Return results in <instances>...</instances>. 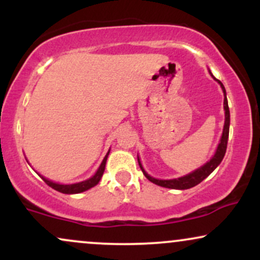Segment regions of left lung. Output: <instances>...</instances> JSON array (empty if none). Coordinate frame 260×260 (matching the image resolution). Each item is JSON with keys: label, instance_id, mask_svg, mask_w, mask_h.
<instances>
[{"label": "left lung", "instance_id": "obj_1", "mask_svg": "<svg viewBox=\"0 0 260 260\" xmlns=\"http://www.w3.org/2000/svg\"><path fill=\"white\" fill-rule=\"evenodd\" d=\"M211 77H213V78L215 79L217 83H219L220 86H221L222 91H223V96H225V99H223V110H225V124H223L222 136H221V139H220L219 145H217L215 154H214V156L211 157V159L209 160L208 162L205 164V165H203L202 168L194 170V171L190 172V174H188L186 176H183V177L174 178V180H157V178H154V177H151V176H149L147 172H145V170L143 169L142 164H140L139 157H138V162H139L140 169H142L143 174H144V176L148 178L149 181L153 182V183H155V184H157V186L165 187V188H171V189H188V188L194 187V186H197V184L201 183L203 180H205V178H207L208 176L210 175L211 172H213L214 170H215L217 166L220 165V162L222 161L223 156H225L226 148H228L229 129H230V110H229L228 98H226V90H225V86H223L222 83L220 82L219 79H216L215 77L213 76V74H211Z\"/></svg>", "mask_w": 260, "mask_h": 260}]
</instances>
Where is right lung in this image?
I'll return each mask as SVG.
<instances>
[{
    "mask_svg": "<svg viewBox=\"0 0 260 260\" xmlns=\"http://www.w3.org/2000/svg\"><path fill=\"white\" fill-rule=\"evenodd\" d=\"M109 153H110V150L107 151L106 156L104 157L103 162H101L100 168L98 169V171L95 172V175L92 176V177L89 178V180H86V181L78 182V183H73V184H59V183H56V182L47 180V178L43 177L41 175H40V177L43 178V180L45 181V183H46L47 186L53 188V189L58 190V192L64 193V194H76V193H82V192H84V190L90 189L91 187L96 186V184L99 183L101 177H103L104 171H105V165H106L107 156H109Z\"/></svg>",
    "mask_w": 260,
    "mask_h": 260,
    "instance_id": "right-lung-1",
    "label": "right lung"
}]
</instances>
